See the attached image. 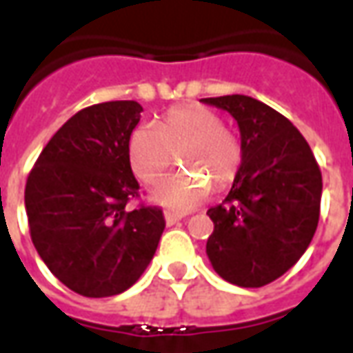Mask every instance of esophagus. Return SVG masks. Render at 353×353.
I'll use <instances>...</instances> for the list:
<instances>
[{
  "mask_svg": "<svg viewBox=\"0 0 353 353\" xmlns=\"http://www.w3.org/2000/svg\"><path fill=\"white\" fill-rule=\"evenodd\" d=\"M185 214H179V212H174V210H166L164 212V219H166V223L168 225H176L179 219H183Z\"/></svg>",
  "mask_w": 353,
  "mask_h": 353,
  "instance_id": "34e87169",
  "label": "esophagus"
}]
</instances>
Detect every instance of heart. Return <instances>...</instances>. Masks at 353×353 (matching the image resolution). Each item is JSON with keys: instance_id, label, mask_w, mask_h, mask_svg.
<instances>
[{"instance_id": "b5f03b06", "label": "heart", "mask_w": 353, "mask_h": 353, "mask_svg": "<svg viewBox=\"0 0 353 353\" xmlns=\"http://www.w3.org/2000/svg\"><path fill=\"white\" fill-rule=\"evenodd\" d=\"M128 162L143 185L161 179L174 154L183 166L206 177L215 187H225L242 166V143L234 132L223 126L214 109L183 103L166 109L154 119L153 128L139 124L128 136ZM210 185L191 172H181L162 181L153 199L170 208H189L208 192Z\"/></svg>"}]
</instances>
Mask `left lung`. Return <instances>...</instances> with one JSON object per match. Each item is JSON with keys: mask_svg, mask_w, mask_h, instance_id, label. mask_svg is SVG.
<instances>
[{"mask_svg": "<svg viewBox=\"0 0 353 353\" xmlns=\"http://www.w3.org/2000/svg\"><path fill=\"white\" fill-rule=\"evenodd\" d=\"M229 111L242 138V166L223 204L208 210L206 253L223 280L263 288L301 259L319 221L321 172L293 123L263 101L230 94L204 98Z\"/></svg>", "mask_w": 353, "mask_h": 353, "instance_id": "obj_1", "label": "left lung"}]
</instances>
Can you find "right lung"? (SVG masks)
<instances>
[{"label":"right lung","instance_id":"1","mask_svg":"<svg viewBox=\"0 0 353 353\" xmlns=\"http://www.w3.org/2000/svg\"><path fill=\"white\" fill-rule=\"evenodd\" d=\"M141 111L134 100L81 109L50 138L28 176L24 204L35 250L65 288L83 296L132 288L166 227L161 208H126L139 196L126 143Z\"/></svg>","mask_w":353,"mask_h":353}]
</instances>
